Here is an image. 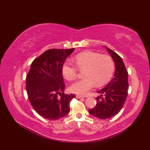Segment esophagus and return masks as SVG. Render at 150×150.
Wrapping results in <instances>:
<instances>
[{
    "instance_id": "esophagus-1",
    "label": "esophagus",
    "mask_w": 150,
    "mask_h": 150,
    "mask_svg": "<svg viewBox=\"0 0 150 150\" xmlns=\"http://www.w3.org/2000/svg\"><path fill=\"white\" fill-rule=\"evenodd\" d=\"M76 97L77 98H83V97L81 96V95H76Z\"/></svg>"
}]
</instances>
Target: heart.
<instances>
[{"label": "heart", "mask_w": 150, "mask_h": 150, "mask_svg": "<svg viewBox=\"0 0 150 150\" xmlns=\"http://www.w3.org/2000/svg\"><path fill=\"white\" fill-rule=\"evenodd\" d=\"M74 61L80 71H84V79L76 81L69 88L73 93L79 95H86L95 84L100 86L107 83L115 70V63L110 56L101 55L90 51L78 54ZM77 68L69 62H65L61 69L63 77L68 81L73 80L77 74Z\"/></svg>", "instance_id": "b5f03b06"}]
</instances>
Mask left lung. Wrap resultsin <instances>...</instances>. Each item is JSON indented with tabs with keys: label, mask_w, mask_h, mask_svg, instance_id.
I'll list each match as a JSON object with an SVG mask.
<instances>
[{
	"label": "left lung",
	"mask_w": 150,
	"mask_h": 150,
	"mask_svg": "<svg viewBox=\"0 0 150 150\" xmlns=\"http://www.w3.org/2000/svg\"><path fill=\"white\" fill-rule=\"evenodd\" d=\"M104 47L112 57L115 71L106 86L97 91L100 95L96 98V106L88 110L91 115L100 119H109L119 112L125 103L128 90V74L122 58L113 51Z\"/></svg>",
	"instance_id": "obj_1"
}]
</instances>
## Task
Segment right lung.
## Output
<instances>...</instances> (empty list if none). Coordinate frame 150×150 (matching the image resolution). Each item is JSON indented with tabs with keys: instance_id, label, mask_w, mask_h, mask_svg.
Here are the masks:
<instances>
[{
	"instance_id": "1",
	"label": "right lung",
	"mask_w": 150,
	"mask_h": 150,
	"mask_svg": "<svg viewBox=\"0 0 150 150\" xmlns=\"http://www.w3.org/2000/svg\"><path fill=\"white\" fill-rule=\"evenodd\" d=\"M74 50L50 49L31 63L26 77L28 97L34 110L45 119L57 120L69 112V103L75 95L62 93L65 84L61 69Z\"/></svg>"
}]
</instances>
